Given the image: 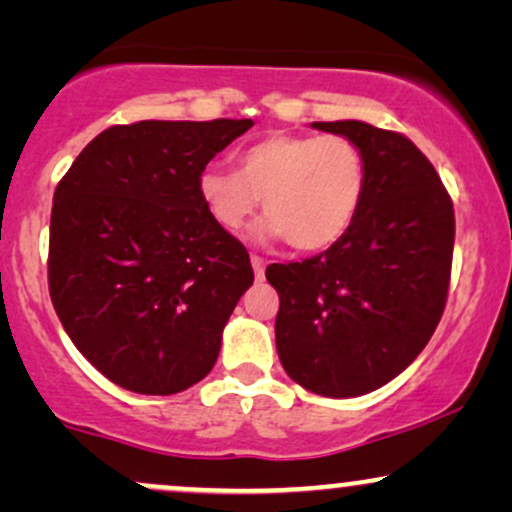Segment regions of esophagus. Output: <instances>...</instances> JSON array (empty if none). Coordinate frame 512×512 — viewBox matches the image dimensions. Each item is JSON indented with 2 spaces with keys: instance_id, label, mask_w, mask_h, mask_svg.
<instances>
[{
  "instance_id": "esophagus-1",
  "label": "esophagus",
  "mask_w": 512,
  "mask_h": 512,
  "mask_svg": "<svg viewBox=\"0 0 512 512\" xmlns=\"http://www.w3.org/2000/svg\"><path fill=\"white\" fill-rule=\"evenodd\" d=\"M250 262L252 269H255V279H264V267H267V262H264L260 255H250Z\"/></svg>"
}]
</instances>
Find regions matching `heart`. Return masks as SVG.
Instances as JSON below:
<instances>
[{
	"instance_id": "obj_1",
	"label": "heart",
	"mask_w": 512,
	"mask_h": 512,
	"mask_svg": "<svg viewBox=\"0 0 512 512\" xmlns=\"http://www.w3.org/2000/svg\"><path fill=\"white\" fill-rule=\"evenodd\" d=\"M363 151L342 134L276 132L240 151L236 170L204 168L197 192L223 231L236 233L260 209L257 240H289L301 252L327 250L344 236L363 204Z\"/></svg>"
}]
</instances>
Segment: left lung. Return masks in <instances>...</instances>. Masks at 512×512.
<instances>
[{
	"label": "left lung",
	"instance_id": "8db88e82",
	"mask_svg": "<svg viewBox=\"0 0 512 512\" xmlns=\"http://www.w3.org/2000/svg\"><path fill=\"white\" fill-rule=\"evenodd\" d=\"M363 151L368 182L330 250L269 264L279 293L276 351L291 380L322 397L378 390L424 351L448 298L455 211L431 161L404 134L361 120L313 122Z\"/></svg>",
	"mask_w": 512,
	"mask_h": 512
}]
</instances>
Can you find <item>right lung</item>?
Here are the masks:
<instances>
[{
  "instance_id": "add662e5",
  "label": "right lung",
  "mask_w": 512,
  "mask_h": 512,
  "mask_svg": "<svg viewBox=\"0 0 512 512\" xmlns=\"http://www.w3.org/2000/svg\"><path fill=\"white\" fill-rule=\"evenodd\" d=\"M252 120H142L98 134L52 199L48 284L64 332L108 380L175 395L214 368L252 286L243 243L197 192Z\"/></svg>"
}]
</instances>
